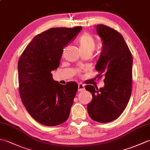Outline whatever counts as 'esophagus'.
Wrapping results in <instances>:
<instances>
[{
  "label": "esophagus",
  "mask_w": 150,
  "mask_h": 150,
  "mask_svg": "<svg viewBox=\"0 0 150 150\" xmlns=\"http://www.w3.org/2000/svg\"><path fill=\"white\" fill-rule=\"evenodd\" d=\"M84 90V85L82 84H79L78 85V91H82Z\"/></svg>",
  "instance_id": "esophagus-1"
}]
</instances>
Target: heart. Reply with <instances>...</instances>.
<instances>
[{
    "label": "heart",
    "instance_id": "heart-1",
    "mask_svg": "<svg viewBox=\"0 0 150 150\" xmlns=\"http://www.w3.org/2000/svg\"><path fill=\"white\" fill-rule=\"evenodd\" d=\"M78 44L81 52H88L92 53L96 46V41L94 37L87 32L84 33L79 38Z\"/></svg>",
    "mask_w": 150,
    "mask_h": 150
}]
</instances>
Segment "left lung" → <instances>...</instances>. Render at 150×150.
Listing matches in <instances>:
<instances>
[{
	"label": "left lung",
	"mask_w": 150,
	"mask_h": 150,
	"mask_svg": "<svg viewBox=\"0 0 150 150\" xmlns=\"http://www.w3.org/2000/svg\"><path fill=\"white\" fill-rule=\"evenodd\" d=\"M103 41L99 59L95 69L98 77L104 76V86L98 89L86 85L92 94L88 104L89 115L98 122H111L125 110L132 93L133 57L122 35L103 24L95 26Z\"/></svg>",
	"instance_id": "1"
}]
</instances>
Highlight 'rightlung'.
I'll return each mask as SVG.
<instances>
[{
  "label": "right lung",
  "instance_id": "1",
  "mask_svg": "<svg viewBox=\"0 0 150 150\" xmlns=\"http://www.w3.org/2000/svg\"><path fill=\"white\" fill-rule=\"evenodd\" d=\"M81 30V26L50 28L35 37L18 60L22 102L30 115L43 125H59L69 117L78 84H60L51 72L59 66L64 47Z\"/></svg>",
  "mask_w": 150,
  "mask_h": 150
}]
</instances>
